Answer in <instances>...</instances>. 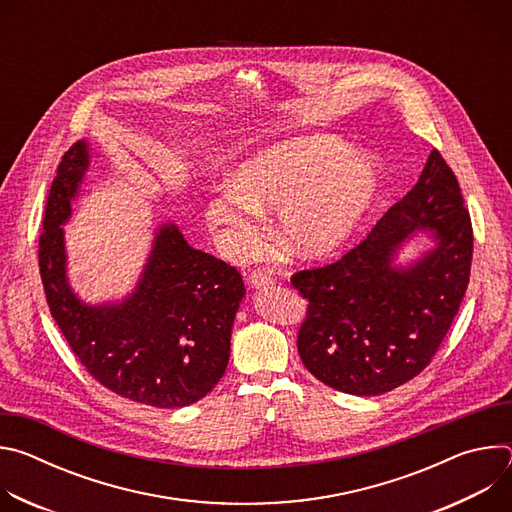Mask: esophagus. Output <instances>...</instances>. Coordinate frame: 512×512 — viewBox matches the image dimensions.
I'll list each match as a JSON object with an SVG mask.
<instances>
[{
  "instance_id": "obj_1",
  "label": "esophagus",
  "mask_w": 512,
  "mask_h": 512,
  "mask_svg": "<svg viewBox=\"0 0 512 512\" xmlns=\"http://www.w3.org/2000/svg\"><path fill=\"white\" fill-rule=\"evenodd\" d=\"M249 283H251V287H265V285H271V283H275V273L265 271V269H255V271H251V275H249Z\"/></svg>"
}]
</instances>
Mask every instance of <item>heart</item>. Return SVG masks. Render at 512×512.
I'll list each match as a JSON object with an SVG mask.
<instances>
[{
	"label": "heart",
	"instance_id": "b5f03b06",
	"mask_svg": "<svg viewBox=\"0 0 512 512\" xmlns=\"http://www.w3.org/2000/svg\"><path fill=\"white\" fill-rule=\"evenodd\" d=\"M379 186L375 156L352 154L334 135L298 137L243 160L202 216L221 249L243 257L257 241V210L275 208L283 243L300 255H322L354 231Z\"/></svg>",
	"mask_w": 512,
	"mask_h": 512
}]
</instances>
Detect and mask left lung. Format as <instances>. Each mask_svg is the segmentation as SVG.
<instances>
[{"mask_svg": "<svg viewBox=\"0 0 512 512\" xmlns=\"http://www.w3.org/2000/svg\"><path fill=\"white\" fill-rule=\"evenodd\" d=\"M436 241L407 268L392 265L415 232ZM472 221L462 190L433 150L417 184L336 263L291 275L308 300L298 332L306 369L348 395H383L417 377L446 338L472 265Z\"/></svg>", "mask_w": 512, "mask_h": 512, "instance_id": "left-lung-1", "label": "left lung"}]
</instances>
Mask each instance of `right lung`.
<instances>
[{
  "instance_id": "right-lung-1",
  "label": "right lung",
  "mask_w": 512,
  "mask_h": 512,
  "mask_svg": "<svg viewBox=\"0 0 512 512\" xmlns=\"http://www.w3.org/2000/svg\"><path fill=\"white\" fill-rule=\"evenodd\" d=\"M89 168V145L62 156L46 200L40 275L52 318L89 375L129 401L186 407L223 379L231 330L245 296L241 273L192 249L162 225L135 291L121 304L87 306L68 285L64 225Z\"/></svg>"
}]
</instances>
